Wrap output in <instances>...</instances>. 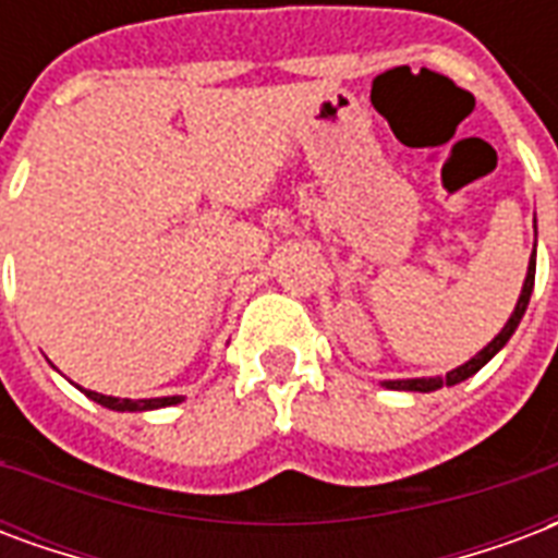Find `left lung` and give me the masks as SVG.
I'll list each match as a JSON object with an SVG mask.
<instances>
[{"label": "left lung", "mask_w": 558, "mask_h": 558, "mask_svg": "<svg viewBox=\"0 0 558 558\" xmlns=\"http://www.w3.org/2000/svg\"><path fill=\"white\" fill-rule=\"evenodd\" d=\"M533 284H535V250H533V258H530V267H526V279H523V288H521V296H518V305H514L512 317L506 320L500 332L494 335V341L488 347H483L480 353L473 355L471 362L459 364L456 371H450L447 376H423V379H388L383 383L385 388H391V391H421V393H429V391H438L444 385H459L464 383L468 376H473L476 371H483L485 364L492 362L494 355L500 353L506 341L512 338L518 324H521L523 312H526V305H530V296H533Z\"/></svg>", "instance_id": "left-lung-1"}]
</instances>
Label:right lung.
Instances as JSON below:
<instances>
[{"instance_id":"right-lung-1","label":"right lung","mask_w":558,"mask_h":558,"mask_svg":"<svg viewBox=\"0 0 558 558\" xmlns=\"http://www.w3.org/2000/svg\"><path fill=\"white\" fill-rule=\"evenodd\" d=\"M82 391L94 400V403L105 405V409H114V412H153V409H165V405H175L182 403V397H149V400H120V397H105V393H96V391Z\"/></svg>"}]
</instances>
